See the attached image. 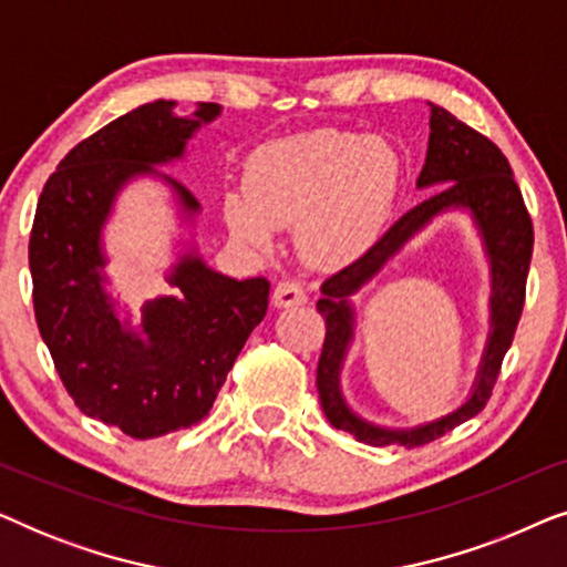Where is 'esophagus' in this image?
Instances as JSON below:
<instances>
[{
	"instance_id": "34e87169",
	"label": "esophagus",
	"mask_w": 567,
	"mask_h": 567,
	"mask_svg": "<svg viewBox=\"0 0 567 567\" xmlns=\"http://www.w3.org/2000/svg\"><path fill=\"white\" fill-rule=\"evenodd\" d=\"M307 301V291L301 289L299 281H281L274 291V305L276 307H299Z\"/></svg>"
}]
</instances>
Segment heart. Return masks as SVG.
<instances>
[{"instance_id":"1","label":"heart","mask_w":567,"mask_h":567,"mask_svg":"<svg viewBox=\"0 0 567 567\" xmlns=\"http://www.w3.org/2000/svg\"><path fill=\"white\" fill-rule=\"evenodd\" d=\"M402 183L400 154L382 138L320 128L260 146L245 188L224 196V221L252 250H274L278 227H297L309 262L340 268L382 235Z\"/></svg>"}]
</instances>
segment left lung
<instances>
[{
	"label": "left lung",
	"instance_id": "left-lung-1",
	"mask_svg": "<svg viewBox=\"0 0 567 567\" xmlns=\"http://www.w3.org/2000/svg\"><path fill=\"white\" fill-rule=\"evenodd\" d=\"M431 105V136L425 165L417 175V188H439L423 204L400 216L382 239H377L359 260L332 274L320 286L322 299L317 312L324 317V346L317 363V392L328 421L340 431H348L355 441L369 446H421L444 436L454 425L475 417L491 398L498 379L503 355L514 340L518 317L524 309L526 276H529L534 229L526 212L522 190L511 173L508 159L491 138L477 134L462 123L446 107ZM467 213L484 243V251L492 268V330L481 360L476 382L468 400L452 414L433 422L411 426L410 430H390L361 419L347 405L339 374L342 373L347 351L354 334L352 297L363 285L381 272L389 260L410 238L420 234L441 213Z\"/></svg>",
	"mask_w": 567,
	"mask_h": 567
}]
</instances>
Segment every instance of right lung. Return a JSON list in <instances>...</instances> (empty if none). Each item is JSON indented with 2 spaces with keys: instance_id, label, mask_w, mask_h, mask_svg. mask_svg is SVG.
<instances>
[{
  "instance_id": "1",
  "label": "right lung",
  "mask_w": 567,
  "mask_h": 567,
  "mask_svg": "<svg viewBox=\"0 0 567 567\" xmlns=\"http://www.w3.org/2000/svg\"><path fill=\"white\" fill-rule=\"evenodd\" d=\"M154 100L121 115L59 162L38 198L30 231L35 322L51 359L84 415L126 436L157 439L208 415L229 369L268 309L266 278H229L208 268L196 243L168 271L177 295L145 302L143 320L121 313L104 274V224L136 176H152L176 200L182 226L196 227L200 204L159 173L185 157L196 131L221 115L198 103L177 115Z\"/></svg>"
}]
</instances>
